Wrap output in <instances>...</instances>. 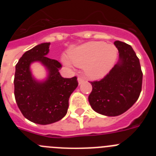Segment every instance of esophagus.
<instances>
[{
  "label": "esophagus",
  "instance_id": "1",
  "mask_svg": "<svg viewBox=\"0 0 156 156\" xmlns=\"http://www.w3.org/2000/svg\"><path fill=\"white\" fill-rule=\"evenodd\" d=\"M84 81H85L84 78H83V77H78V83H79V84L83 83Z\"/></svg>",
  "mask_w": 156,
  "mask_h": 156
}]
</instances>
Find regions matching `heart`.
Returning a JSON list of instances; mask_svg holds the SVG:
<instances>
[{
  "label": "heart",
  "instance_id": "obj_1",
  "mask_svg": "<svg viewBox=\"0 0 156 156\" xmlns=\"http://www.w3.org/2000/svg\"><path fill=\"white\" fill-rule=\"evenodd\" d=\"M116 58V48L101 41L86 43L69 54L70 61L79 67L85 66L87 76L93 80L105 76L113 66ZM66 63L69 64L66 61Z\"/></svg>",
  "mask_w": 156,
  "mask_h": 156
}]
</instances>
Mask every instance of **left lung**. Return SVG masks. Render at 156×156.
Wrapping results in <instances>:
<instances>
[{"mask_svg":"<svg viewBox=\"0 0 156 156\" xmlns=\"http://www.w3.org/2000/svg\"><path fill=\"white\" fill-rule=\"evenodd\" d=\"M119 62L99 81L90 82L88 100L98 113L116 116L127 111L140 96L143 73L140 61L130 45L116 41Z\"/></svg>","mask_w":156,"mask_h":156,"instance_id":"1","label":"left lung"}]
</instances>
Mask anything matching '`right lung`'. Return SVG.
<instances>
[{"instance_id":"1","label":"right lung","mask_w":156,"mask_h":156,"mask_svg":"<svg viewBox=\"0 0 156 156\" xmlns=\"http://www.w3.org/2000/svg\"><path fill=\"white\" fill-rule=\"evenodd\" d=\"M50 43H43L23 54L16 66L15 98L25 118L37 124H51L67 113L70 95L78 86L76 76L63 78L61 63L47 57ZM40 61L48 71L44 81L34 79L30 65Z\"/></svg>"}]
</instances>
